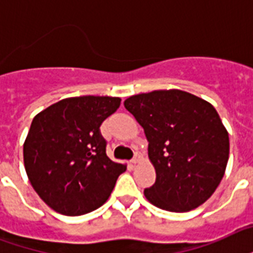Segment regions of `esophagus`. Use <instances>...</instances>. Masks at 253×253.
I'll return each instance as SVG.
<instances>
[{
	"label": "esophagus",
	"mask_w": 253,
	"mask_h": 253,
	"mask_svg": "<svg viewBox=\"0 0 253 253\" xmlns=\"http://www.w3.org/2000/svg\"><path fill=\"white\" fill-rule=\"evenodd\" d=\"M139 159H140V155L138 154V152H136V154L134 155V158L131 159V163H132V165H136V163L139 162Z\"/></svg>",
	"instance_id": "obj_1"
}]
</instances>
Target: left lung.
<instances>
[{
  "mask_svg": "<svg viewBox=\"0 0 253 253\" xmlns=\"http://www.w3.org/2000/svg\"><path fill=\"white\" fill-rule=\"evenodd\" d=\"M125 107L143 127L157 180L144 190L154 206L171 212L199 207L224 176L228 132L215 107L182 90L132 95Z\"/></svg>",
  "mask_w": 253,
  "mask_h": 253,
  "instance_id": "8db88e82",
  "label": "left lung"
}]
</instances>
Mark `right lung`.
<instances>
[{
  "label": "right lung",
  "instance_id": "right-lung-1",
  "mask_svg": "<svg viewBox=\"0 0 253 253\" xmlns=\"http://www.w3.org/2000/svg\"><path fill=\"white\" fill-rule=\"evenodd\" d=\"M121 98H66L37 114L24 143V163L33 188L50 208L78 216L109 199L126 165L106 154L101 125Z\"/></svg>",
  "mask_w": 253,
  "mask_h": 253
}]
</instances>
